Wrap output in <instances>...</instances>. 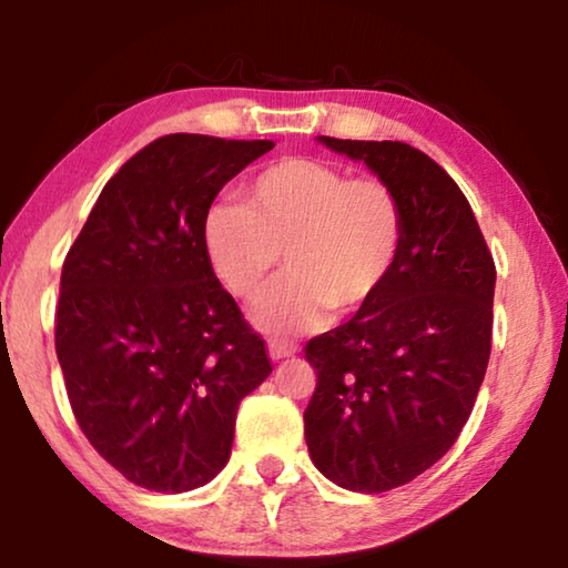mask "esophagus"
<instances>
[{
	"label": "esophagus",
	"instance_id": "obj_1",
	"mask_svg": "<svg viewBox=\"0 0 568 568\" xmlns=\"http://www.w3.org/2000/svg\"><path fill=\"white\" fill-rule=\"evenodd\" d=\"M267 351H271L273 361H283V358H291V355L297 353V345L281 341V338H271L267 341Z\"/></svg>",
	"mask_w": 568,
	"mask_h": 568
}]
</instances>
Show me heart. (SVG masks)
<instances>
[{
	"mask_svg": "<svg viewBox=\"0 0 568 568\" xmlns=\"http://www.w3.org/2000/svg\"><path fill=\"white\" fill-rule=\"evenodd\" d=\"M406 243V210L381 178H351L318 158H285L257 172L243 203L203 220L207 263L230 293L255 301L281 263L287 275L257 305L263 328L318 331L386 291Z\"/></svg>",
	"mask_w": 568,
	"mask_h": 568,
	"instance_id": "heart-1",
	"label": "heart"
}]
</instances>
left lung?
Here are the masks:
<instances>
[{"instance_id": "obj_1", "label": "left lung", "mask_w": 568, "mask_h": 568, "mask_svg": "<svg viewBox=\"0 0 568 568\" xmlns=\"http://www.w3.org/2000/svg\"><path fill=\"white\" fill-rule=\"evenodd\" d=\"M398 192L406 243L376 303L305 343V444L348 491L383 494L456 444L491 355L496 265L454 178L406 142L321 138Z\"/></svg>"}]
</instances>
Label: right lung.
<instances>
[{"label":"right lung","instance_id":"obj_1","mask_svg":"<svg viewBox=\"0 0 568 568\" xmlns=\"http://www.w3.org/2000/svg\"><path fill=\"white\" fill-rule=\"evenodd\" d=\"M273 148L158 138L102 187L64 257L54 348L67 398L94 450L148 491L215 478L240 400L273 371L203 245L217 192Z\"/></svg>","mask_w":568,"mask_h":568}]
</instances>
